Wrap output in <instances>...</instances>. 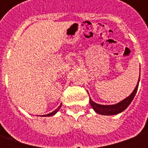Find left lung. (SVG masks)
I'll list each match as a JSON object with an SVG mask.
<instances>
[{"label":"left lung","instance_id":"left-lung-1","mask_svg":"<svg viewBox=\"0 0 148 148\" xmlns=\"http://www.w3.org/2000/svg\"><path fill=\"white\" fill-rule=\"evenodd\" d=\"M139 82H140V78H139V82H138V84L136 85V87L135 88V90L132 92V93L129 97H127V98H125V99L123 100L122 101L118 103V104L112 105V106H102V105L97 104V103L93 101L90 98V106H92V108L94 109V111L101 115H106V116L107 115V116H109V115L118 114V113H120V112H123L124 110L127 109V106H129L131 102L132 101L134 97H135V95H136V93L137 92V90H138Z\"/></svg>","mask_w":148,"mask_h":148}]
</instances>
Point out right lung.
Wrapping results in <instances>:
<instances>
[{
  "label": "right lung",
  "instance_id": "obj_1",
  "mask_svg": "<svg viewBox=\"0 0 148 148\" xmlns=\"http://www.w3.org/2000/svg\"><path fill=\"white\" fill-rule=\"evenodd\" d=\"M61 105H62V104H61ZM61 105H60V106H58V108H57V109H55V111H53V112H51V113H49V114L43 115V116H53V115H55V113H56V112H58V110H59V109L61 108Z\"/></svg>",
  "mask_w": 148,
  "mask_h": 148
}]
</instances>
